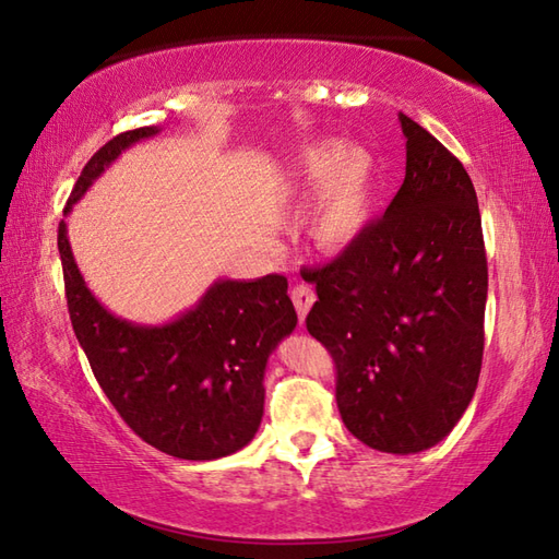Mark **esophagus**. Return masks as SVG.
I'll list each match as a JSON object with an SVG mask.
<instances>
[{"mask_svg":"<svg viewBox=\"0 0 559 559\" xmlns=\"http://www.w3.org/2000/svg\"><path fill=\"white\" fill-rule=\"evenodd\" d=\"M290 298H293L295 310H298V317H300V322H302L305 314H308V310L312 308V302H314L312 286H308V283H298V286L290 288Z\"/></svg>","mask_w":559,"mask_h":559,"instance_id":"34e87169","label":"esophagus"}]
</instances>
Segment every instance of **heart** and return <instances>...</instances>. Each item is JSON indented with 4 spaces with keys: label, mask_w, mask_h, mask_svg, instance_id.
Returning a JSON list of instances; mask_svg holds the SVG:
<instances>
[{
    "label": "heart",
    "mask_w": 559,
    "mask_h": 559,
    "mask_svg": "<svg viewBox=\"0 0 559 559\" xmlns=\"http://www.w3.org/2000/svg\"><path fill=\"white\" fill-rule=\"evenodd\" d=\"M376 157L360 145H317L295 167V189L317 201L310 233L324 249H344L364 233L376 195Z\"/></svg>",
    "instance_id": "b5f03b06"
}]
</instances>
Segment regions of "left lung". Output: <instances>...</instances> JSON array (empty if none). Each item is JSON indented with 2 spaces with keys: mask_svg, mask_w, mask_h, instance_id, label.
I'll return each instance as SVG.
<instances>
[{
  "mask_svg": "<svg viewBox=\"0 0 559 559\" xmlns=\"http://www.w3.org/2000/svg\"><path fill=\"white\" fill-rule=\"evenodd\" d=\"M400 123L407 174L385 215L302 278L317 290L305 324L334 358L346 429L409 455L445 439L475 395L487 254L461 159L412 118Z\"/></svg>",
  "mask_w": 559,
  "mask_h": 559,
  "instance_id": "8db88e82",
  "label": "left lung"
}]
</instances>
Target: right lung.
<instances>
[{"mask_svg":"<svg viewBox=\"0 0 559 559\" xmlns=\"http://www.w3.org/2000/svg\"><path fill=\"white\" fill-rule=\"evenodd\" d=\"M157 133L147 126L108 140L86 162L64 215L120 152ZM58 249L72 330L108 402L142 441L181 461H215L254 439L266 360L298 324L286 278L215 281L193 310L142 326L108 312L86 288L64 221Z\"/></svg>","mask_w":559,"mask_h":559,"instance_id":"right-lung-1","label":"right lung"}]
</instances>
